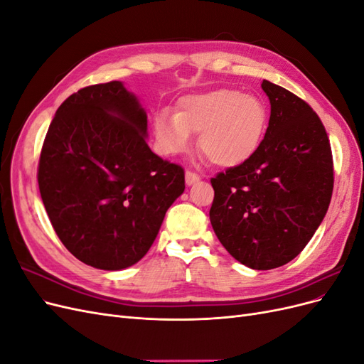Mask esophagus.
Listing matches in <instances>:
<instances>
[{
	"label": "esophagus",
	"mask_w": 364,
	"mask_h": 364,
	"mask_svg": "<svg viewBox=\"0 0 364 364\" xmlns=\"http://www.w3.org/2000/svg\"><path fill=\"white\" fill-rule=\"evenodd\" d=\"M199 179H200V178H199V174H197V173H194V171H191V170H186V171H185V182H186V185H193V183H196Z\"/></svg>",
	"instance_id": "1"
}]
</instances>
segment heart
<instances>
[{"label":"heart","instance_id":"heart-1","mask_svg":"<svg viewBox=\"0 0 364 364\" xmlns=\"http://www.w3.org/2000/svg\"><path fill=\"white\" fill-rule=\"evenodd\" d=\"M267 121V107L258 95L223 87L181 98L176 114H156L153 129L164 155L185 153L193 134H200L203 155L218 167L229 168L255 155Z\"/></svg>","mask_w":364,"mask_h":364}]
</instances>
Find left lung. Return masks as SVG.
<instances>
[{
  "label": "left lung",
  "mask_w": 364,
  "mask_h": 364,
  "mask_svg": "<svg viewBox=\"0 0 364 364\" xmlns=\"http://www.w3.org/2000/svg\"><path fill=\"white\" fill-rule=\"evenodd\" d=\"M270 119L250 159L211 179L209 220L237 261L270 270L296 258L328 211L334 186L326 130L311 106L262 80Z\"/></svg>",
  "instance_id": "8db88e82"
}]
</instances>
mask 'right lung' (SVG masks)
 I'll list each match as a JSON object with an SVG mask.
<instances>
[{
	"mask_svg": "<svg viewBox=\"0 0 364 364\" xmlns=\"http://www.w3.org/2000/svg\"><path fill=\"white\" fill-rule=\"evenodd\" d=\"M146 138L144 107L117 80L70 95L51 121L39 191L63 246L87 266H134L185 190L183 168L155 155Z\"/></svg>",
	"mask_w": 364,
	"mask_h": 364,
	"instance_id": "add662e5",
	"label": "right lung"
}]
</instances>
